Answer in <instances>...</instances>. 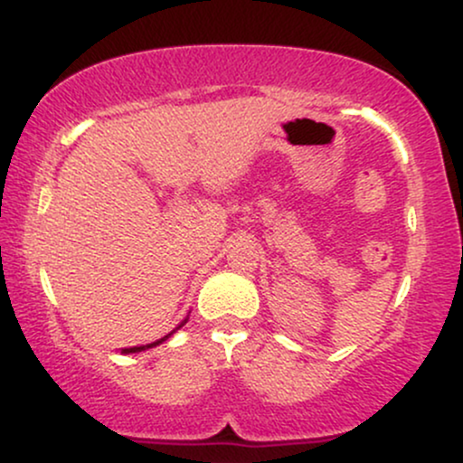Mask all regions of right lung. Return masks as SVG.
Instances as JSON below:
<instances>
[{
  "mask_svg": "<svg viewBox=\"0 0 463 463\" xmlns=\"http://www.w3.org/2000/svg\"><path fill=\"white\" fill-rule=\"evenodd\" d=\"M187 320H189V317H184V320H183V322H180V324H178V326H176V328H174V331H172V333H169V335H165V337H161V339H156V342H152V344H146V346H132V348H121V354H132V353H141V350H147V348H154V346H158V344H163V342H165V339H167V337H172V335H174V333H176L180 326H184V324H187Z\"/></svg>",
  "mask_w": 463,
  "mask_h": 463,
  "instance_id": "add662e5",
  "label": "right lung"
}]
</instances>
